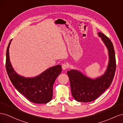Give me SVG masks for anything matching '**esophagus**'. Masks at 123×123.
Instances as JSON below:
<instances>
[{"label":"esophagus","instance_id":"esophagus-1","mask_svg":"<svg viewBox=\"0 0 123 123\" xmlns=\"http://www.w3.org/2000/svg\"><path fill=\"white\" fill-rule=\"evenodd\" d=\"M68 67V64H65V63H64V64H63L62 65V70H66L67 69Z\"/></svg>","mask_w":123,"mask_h":123}]
</instances>
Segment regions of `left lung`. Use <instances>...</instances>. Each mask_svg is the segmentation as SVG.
Here are the masks:
<instances>
[{"label": "left lung", "instance_id": "obj_1", "mask_svg": "<svg viewBox=\"0 0 123 123\" xmlns=\"http://www.w3.org/2000/svg\"><path fill=\"white\" fill-rule=\"evenodd\" d=\"M98 34L108 52V64L105 73L95 79L87 76L78 70L68 71L72 95L77 102L88 103L98 98L110 87L114 76L116 61L113 44L103 33L98 32Z\"/></svg>", "mask_w": 123, "mask_h": 123}]
</instances>
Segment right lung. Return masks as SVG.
<instances>
[{
  "label": "right lung",
  "mask_w": 123,
  "mask_h": 123,
  "mask_svg": "<svg viewBox=\"0 0 123 123\" xmlns=\"http://www.w3.org/2000/svg\"><path fill=\"white\" fill-rule=\"evenodd\" d=\"M10 42L6 53V70L9 79L17 90L30 101L36 104H47L53 97V86L55 80L62 72L61 65L46 70L39 75L26 77L14 70L10 60Z\"/></svg>",
  "instance_id": "add662e5"
}]
</instances>
